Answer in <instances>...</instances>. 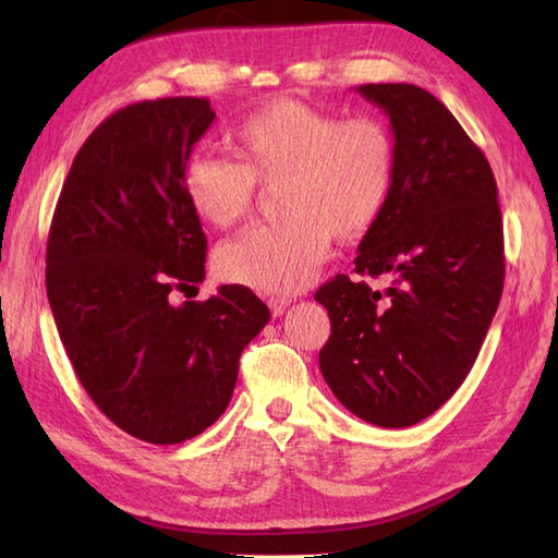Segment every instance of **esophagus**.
<instances>
[{"label":"esophagus","mask_w":558,"mask_h":558,"mask_svg":"<svg viewBox=\"0 0 558 558\" xmlns=\"http://www.w3.org/2000/svg\"><path fill=\"white\" fill-rule=\"evenodd\" d=\"M268 306H270V314L272 316H282V314H286L288 306H290V300H286V298H270Z\"/></svg>","instance_id":"esophagus-1"}]
</instances>
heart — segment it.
Here are the masks:
<instances>
[{
	"mask_svg": "<svg viewBox=\"0 0 558 558\" xmlns=\"http://www.w3.org/2000/svg\"><path fill=\"white\" fill-rule=\"evenodd\" d=\"M240 160L198 150L182 186L196 216L225 230L248 216L258 184L280 189L278 225L225 242L213 266L232 286L260 294L304 290L342 242L372 232L393 194L398 148L376 117H352L292 98L260 105L236 129Z\"/></svg>",
	"mask_w": 558,
	"mask_h": 558,
	"instance_id": "heart-1",
	"label": "heart"
}]
</instances>
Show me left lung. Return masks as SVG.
Wrapping results in <instances>:
<instances>
[{
	"label": "left lung",
	"mask_w": 558,
	"mask_h": 558,
	"mask_svg": "<svg viewBox=\"0 0 558 558\" xmlns=\"http://www.w3.org/2000/svg\"><path fill=\"white\" fill-rule=\"evenodd\" d=\"M390 120L393 194L364 234L354 272L388 276L386 292L336 276L316 290L330 316L318 364L360 420L400 429L429 417L475 364L504 290L496 180L441 100L412 83H366Z\"/></svg>",
	"instance_id": "1"
}]
</instances>
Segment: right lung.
<instances>
[{
    "label": "right lung",
    "mask_w": 558,
    "mask_h": 558,
    "mask_svg": "<svg viewBox=\"0 0 558 558\" xmlns=\"http://www.w3.org/2000/svg\"><path fill=\"white\" fill-rule=\"evenodd\" d=\"M213 120L206 98L110 114L71 162L47 236V300L78 381L105 417L158 446L220 417L242 350L270 318L242 286L170 302L206 276L208 242L182 172Z\"/></svg>",
    "instance_id": "add662e5"
}]
</instances>
